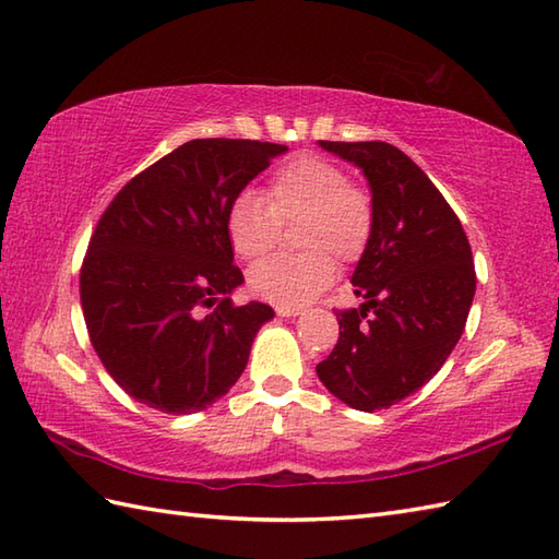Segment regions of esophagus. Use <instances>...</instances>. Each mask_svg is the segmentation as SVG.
<instances>
[{
    "label": "esophagus",
    "instance_id": "obj_1",
    "mask_svg": "<svg viewBox=\"0 0 559 559\" xmlns=\"http://www.w3.org/2000/svg\"><path fill=\"white\" fill-rule=\"evenodd\" d=\"M302 310L300 307H288V305H276V314L278 317H298Z\"/></svg>",
    "mask_w": 559,
    "mask_h": 559
}]
</instances>
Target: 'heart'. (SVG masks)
I'll return each instance as SVG.
<instances>
[{
	"label": "heart",
	"mask_w": 559,
	"mask_h": 559,
	"mask_svg": "<svg viewBox=\"0 0 559 559\" xmlns=\"http://www.w3.org/2000/svg\"><path fill=\"white\" fill-rule=\"evenodd\" d=\"M305 221L300 257H271L249 271V288L273 305L298 307L317 298L334 281L336 254L358 259L372 235V201L348 182L334 160L302 153L273 173L266 199L257 189H242L225 216L233 252L259 259L276 245L281 223Z\"/></svg>",
	"instance_id": "obj_1"
}]
</instances>
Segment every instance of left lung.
I'll return each instance as SVG.
<instances>
[{"mask_svg":"<svg viewBox=\"0 0 559 559\" xmlns=\"http://www.w3.org/2000/svg\"><path fill=\"white\" fill-rule=\"evenodd\" d=\"M319 146L362 170L374 223L350 278L362 305L336 312L338 343L317 374L350 408L372 413L415 394L447 362L476 269L456 213L406 153L386 141Z\"/></svg>","mask_w":559,"mask_h":559,"instance_id":"8db88e82","label":"left lung"}]
</instances>
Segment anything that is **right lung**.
Returning a JSON list of instances; mask_svg holds the SVG:
<instances>
[{"label": "right lung", "mask_w": 559, "mask_h": 559, "mask_svg": "<svg viewBox=\"0 0 559 559\" xmlns=\"http://www.w3.org/2000/svg\"><path fill=\"white\" fill-rule=\"evenodd\" d=\"M288 146L194 139L129 180L98 221L81 269V307L105 370L134 401L204 411L245 372L264 302L233 305L245 283L225 216ZM213 306L211 313H204Z\"/></svg>", "instance_id": "right-lung-1"}]
</instances>
